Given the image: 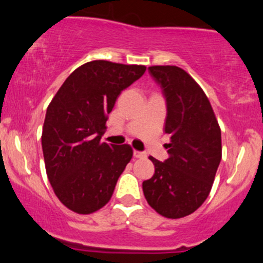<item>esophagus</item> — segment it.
<instances>
[{
	"label": "esophagus",
	"mask_w": 263,
	"mask_h": 263,
	"mask_svg": "<svg viewBox=\"0 0 263 263\" xmlns=\"http://www.w3.org/2000/svg\"><path fill=\"white\" fill-rule=\"evenodd\" d=\"M133 155H134L135 158H145V157H146V154H145V152H140V151H137V150H134Z\"/></svg>",
	"instance_id": "1"
}]
</instances>
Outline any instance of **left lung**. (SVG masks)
Masks as SVG:
<instances>
[{
  "label": "left lung",
  "mask_w": 263,
  "mask_h": 263,
  "mask_svg": "<svg viewBox=\"0 0 263 263\" xmlns=\"http://www.w3.org/2000/svg\"><path fill=\"white\" fill-rule=\"evenodd\" d=\"M148 72L166 97L164 132L170 157L150 156L155 174L142 183L145 199L167 218L191 215L209 196L222 158L221 128L206 93L177 66H152Z\"/></svg>",
  "instance_id": "8db88e82"
}]
</instances>
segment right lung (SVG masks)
Listing matches in <instances>:
<instances>
[{
	"mask_svg": "<svg viewBox=\"0 0 263 263\" xmlns=\"http://www.w3.org/2000/svg\"><path fill=\"white\" fill-rule=\"evenodd\" d=\"M145 70L91 61L67 78L48 105L41 137L45 167L58 200L73 212L89 215L105 206L130 162V145H109L101 137L117 97Z\"/></svg>",
	"mask_w": 263,
	"mask_h": 263,
	"instance_id": "right-lung-1",
	"label": "right lung"
}]
</instances>
